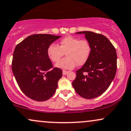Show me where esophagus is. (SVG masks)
<instances>
[{
  "label": "esophagus",
  "instance_id": "obj_1",
  "mask_svg": "<svg viewBox=\"0 0 131 131\" xmlns=\"http://www.w3.org/2000/svg\"><path fill=\"white\" fill-rule=\"evenodd\" d=\"M68 72V71H66V70H63V75H66L67 74Z\"/></svg>",
  "mask_w": 131,
  "mask_h": 131
}]
</instances>
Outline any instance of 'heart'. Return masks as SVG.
Wrapping results in <instances>:
<instances>
[{
  "mask_svg": "<svg viewBox=\"0 0 131 131\" xmlns=\"http://www.w3.org/2000/svg\"><path fill=\"white\" fill-rule=\"evenodd\" d=\"M91 46L86 40L67 36L60 41L59 45L51 44L47 49V54L52 62H57L65 53L67 57L56 64L58 68L71 70L76 64L83 65L91 54Z\"/></svg>",
  "mask_w": 131,
  "mask_h": 131,
  "instance_id": "heart-1",
  "label": "heart"
}]
</instances>
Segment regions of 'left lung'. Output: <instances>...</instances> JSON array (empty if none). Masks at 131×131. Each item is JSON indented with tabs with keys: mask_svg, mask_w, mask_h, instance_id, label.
<instances>
[{
	"mask_svg": "<svg viewBox=\"0 0 131 131\" xmlns=\"http://www.w3.org/2000/svg\"><path fill=\"white\" fill-rule=\"evenodd\" d=\"M85 34L91 46L88 61L76 71L72 86L83 98L93 99L105 92L114 79L116 71V50L107 38L90 31L76 32Z\"/></svg>",
	"mask_w": 131,
	"mask_h": 131,
	"instance_id": "obj_1",
	"label": "left lung"
}]
</instances>
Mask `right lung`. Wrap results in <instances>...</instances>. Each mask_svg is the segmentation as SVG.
I'll use <instances>...</instances> for the list:
<instances>
[{"label": "right lung", "instance_id": "1", "mask_svg": "<svg viewBox=\"0 0 131 131\" xmlns=\"http://www.w3.org/2000/svg\"><path fill=\"white\" fill-rule=\"evenodd\" d=\"M61 36L36 34L29 36L16 46L12 71L21 91L37 101L50 98L58 87L62 71L52 70V63L47 54L48 46Z\"/></svg>", "mask_w": 131, "mask_h": 131}]
</instances>
